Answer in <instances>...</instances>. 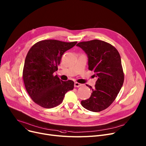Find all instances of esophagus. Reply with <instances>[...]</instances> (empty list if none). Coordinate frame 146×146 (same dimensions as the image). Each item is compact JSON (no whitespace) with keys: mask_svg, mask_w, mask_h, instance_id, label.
<instances>
[{"mask_svg":"<svg viewBox=\"0 0 146 146\" xmlns=\"http://www.w3.org/2000/svg\"><path fill=\"white\" fill-rule=\"evenodd\" d=\"M82 86V84H80V83H77V82H75L74 83V87H80Z\"/></svg>","mask_w":146,"mask_h":146,"instance_id":"esophagus-1","label":"esophagus"}]
</instances>
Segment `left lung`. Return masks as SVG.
I'll return each mask as SVG.
<instances>
[{"mask_svg": "<svg viewBox=\"0 0 146 146\" xmlns=\"http://www.w3.org/2000/svg\"><path fill=\"white\" fill-rule=\"evenodd\" d=\"M80 47L88 57L89 69L97 77L94 87L86 85L92 90L89 99L81 104L86 109L101 111L109 107L117 96L124 82L121 57L111 44L99 40L80 42Z\"/></svg>", "mask_w": 146, "mask_h": 146, "instance_id": "obj_1", "label": "left lung"}]
</instances>
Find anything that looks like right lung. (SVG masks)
Wrapping results in <instances>:
<instances>
[{
    "label": "right lung",
    "mask_w": 146,
    "mask_h": 146,
    "mask_svg": "<svg viewBox=\"0 0 146 146\" xmlns=\"http://www.w3.org/2000/svg\"><path fill=\"white\" fill-rule=\"evenodd\" d=\"M77 43L44 40L36 43L29 50L23 78L28 94L37 104L53 108L63 102L68 91L73 89V81H63L53 73L58 70L64 53Z\"/></svg>",
    "instance_id": "obj_1"
}]
</instances>
